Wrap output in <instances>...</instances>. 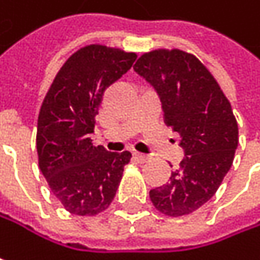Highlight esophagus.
<instances>
[{
	"mask_svg": "<svg viewBox=\"0 0 260 260\" xmlns=\"http://www.w3.org/2000/svg\"><path fill=\"white\" fill-rule=\"evenodd\" d=\"M134 158H135L138 162H146V161H149V159H150V156H149V155H146V153H140V152H134Z\"/></svg>",
	"mask_w": 260,
	"mask_h": 260,
	"instance_id": "esophagus-1",
	"label": "esophagus"
}]
</instances>
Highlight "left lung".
Segmentation results:
<instances>
[{
  "instance_id": "obj_1",
  "label": "left lung",
  "mask_w": 260,
  "mask_h": 260,
  "mask_svg": "<svg viewBox=\"0 0 260 260\" xmlns=\"http://www.w3.org/2000/svg\"><path fill=\"white\" fill-rule=\"evenodd\" d=\"M134 69L156 88L164 122L185 150L170 181L150 189V200L164 215H188L217 192L232 167L239 138L231 102L208 68L181 49L144 52Z\"/></svg>"
}]
</instances>
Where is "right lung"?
<instances>
[{
    "label": "right lung",
    "instance_id": "add662e5",
    "mask_svg": "<svg viewBox=\"0 0 260 260\" xmlns=\"http://www.w3.org/2000/svg\"><path fill=\"white\" fill-rule=\"evenodd\" d=\"M137 54L87 45L57 72L39 111V169L63 208L79 217L105 211L119 188L131 152H107L90 134L104 91L131 69Z\"/></svg>",
    "mask_w": 260,
    "mask_h": 260
}]
</instances>
